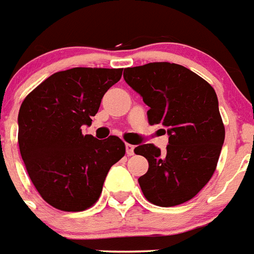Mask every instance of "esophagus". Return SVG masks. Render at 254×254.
Instances as JSON below:
<instances>
[{"mask_svg": "<svg viewBox=\"0 0 254 254\" xmlns=\"http://www.w3.org/2000/svg\"><path fill=\"white\" fill-rule=\"evenodd\" d=\"M126 152H127V155H128V156H132V155L134 154L133 145H129V143H127V145H126Z\"/></svg>", "mask_w": 254, "mask_h": 254, "instance_id": "1", "label": "esophagus"}]
</instances>
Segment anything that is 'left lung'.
<instances>
[{"instance_id": "obj_1", "label": "left lung", "mask_w": 254, "mask_h": 254, "mask_svg": "<svg viewBox=\"0 0 254 254\" xmlns=\"http://www.w3.org/2000/svg\"><path fill=\"white\" fill-rule=\"evenodd\" d=\"M123 77L150 107V125H161L169 136L165 152L152 143L134 149L149 161V170L138 178L143 196L161 207L187 202L214 174L225 138L214 87L169 62L128 67Z\"/></svg>"}]
</instances>
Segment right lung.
<instances>
[{"instance_id":"1","label":"right lung","mask_w":254,"mask_h":254,"mask_svg":"<svg viewBox=\"0 0 254 254\" xmlns=\"http://www.w3.org/2000/svg\"><path fill=\"white\" fill-rule=\"evenodd\" d=\"M122 68L75 67L53 73L26 96L19 111V147L42 198L62 211H84L102 193L105 177L125 156L117 136L82 134Z\"/></svg>"}]
</instances>
